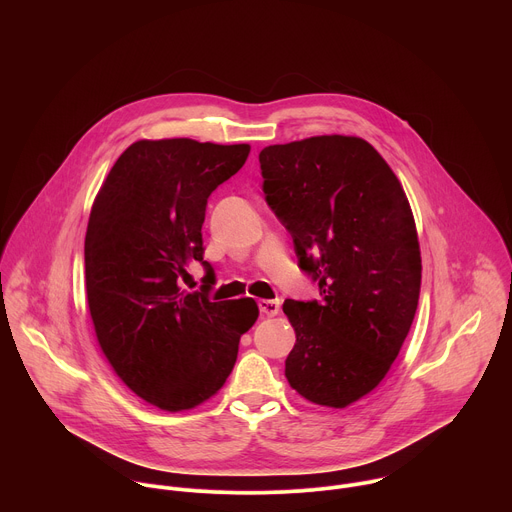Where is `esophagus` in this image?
<instances>
[{
    "label": "esophagus",
    "instance_id": "esophagus-1",
    "mask_svg": "<svg viewBox=\"0 0 512 512\" xmlns=\"http://www.w3.org/2000/svg\"><path fill=\"white\" fill-rule=\"evenodd\" d=\"M257 306H259V312L263 316H269V318L277 316V312H279V302L277 300H259Z\"/></svg>",
    "mask_w": 512,
    "mask_h": 512
}]
</instances>
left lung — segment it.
Masks as SVG:
<instances>
[{
    "mask_svg": "<svg viewBox=\"0 0 512 512\" xmlns=\"http://www.w3.org/2000/svg\"><path fill=\"white\" fill-rule=\"evenodd\" d=\"M259 164L265 202L320 289V300L283 304L296 330L285 377L316 405L346 407L385 379L415 318L421 255L407 196L360 137L269 145Z\"/></svg>",
    "mask_w": 512,
    "mask_h": 512,
    "instance_id": "8db88e82",
    "label": "left lung"
}]
</instances>
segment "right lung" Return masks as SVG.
Instances as JSON below:
<instances>
[{
	"instance_id": "1",
	"label": "right lung",
	"mask_w": 512,
	"mask_h": 512,
	"mask_svg": "<svg viewBox=\"0 0 512 512\" xmlns=\"http://www.w3.org/2000/svg\"><path fill=\"white\" fill-rule=\"evenodd\" d=\"M249 145L194 139L135 141L101 186L85 239L87 300L97 340L119 379L164 411L192 409L231 375L251 298L212 302L182 289L198 261L208 196L235 176Z\"/></svg>"
}]
</instances>
